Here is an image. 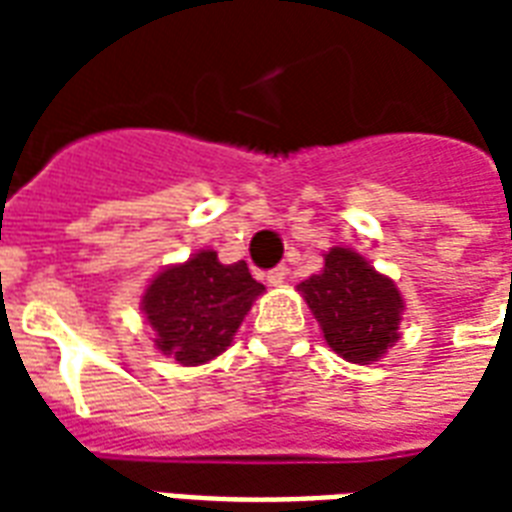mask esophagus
Here are the masks:
<instances>
[{
	"instance_id": "34e87169",
	"label": "esophagus",
	"mask_w": 512,
	"mask_h": 512,
	"mask_svg": "<svg viewBox=\"0 0 512 512\" xmlns=\"http://www.w3.org/2000/svg\"><path fill=\"white\" fill-rule=\"evenodd\" d=\"M287 276H289L287 265H276L273 271H268V284H271V287H279V284H284Z\"/></svg>"
}]
</instances>
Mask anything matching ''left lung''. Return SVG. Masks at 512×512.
I'll return each mask as SVG.
<instances>
[{"instance_id": "1", "label": "left lung", "mask_w": 512, "mask_h": 512, "mask_svg": "<svg viewBox=\"0 0 512 512\" xmlns=\"http://www.w3.org/2000/svg\"><path fill=\"white\" fill-rule=\"evenodd\" d=\"M324 340L345 361L369 364L398 340L404 300L396 284L350 249L335 247L324 271L300 284Z\"/></svg>"}]
</instances>
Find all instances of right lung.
Returning <instances> with one entry per match:
<instances>
[{"label": "right lung", "instance_id": "1", "mask_svg": "<svg viewBox=\"0 0 512 512\" xmlns=\"http://www.w3.org/2000/svg\"><path fill=\"white\" fill-rule=\"evenodd\" d=\"M263 289L244 260L223 265L217 252L201 249L188 263L159 273L143 295L156 348L183 366L220 356Z\"/></svg>", "mask_w": 512, "mask_h": 512}]
</instances>
